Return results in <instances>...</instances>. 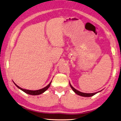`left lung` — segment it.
I'll use <instances>...</instances> for the list:
<instances>
[{
    "label": "left lung",
    "mask_w": 121,
    "mask_h": 121,
    "mask_svg": "<svg viewBox=\"0 0 121 121\" xmlns=\"http://www.w3.org/2000/svg\"><path fill=\"white\" fill-rule=\"evenodd\" d=\"M69 85H70V86L71 88H72L73 91L74 93H76V94H77L78 95H80V96H84V97H90V96H92L93 95H94L95 94H96V93H99L98 92H96V93H82V92H81V91H77V90H76L75 88H74L73 86H71L70 83H69Z\"/></svg>",
    "instance_id": "1"
}]
</instances>
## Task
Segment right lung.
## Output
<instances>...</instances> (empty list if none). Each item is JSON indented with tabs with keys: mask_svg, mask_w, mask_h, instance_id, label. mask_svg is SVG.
<instances>
[{
	"mask_svg": "<svg viewBox=\"0 0 121 121\" xmlns=\"http://www.w3.org/2000/svg\"><path fill=\"white\" fill-rule=\"evenodd\" d=\"M51 83H52V81H51L50 83H49V84L47 86H46L45 87H44V88H42V89H41L37 90V91H30V90H27V89H22V88H21V87H20V86H18L17 85H16L15 83H14V84H15V86H16L18 88H19L20 89H21V91H24V92L26 93V94L32 95H37L41 94H42V93H43L44 91H47V90L49 88V86H50Z\"/></svg>",
	"mask_w": 121,
	"mask_h": 121,
	"instance_id": "obj_1",
	"label": "right lung"
}]
</instances>
